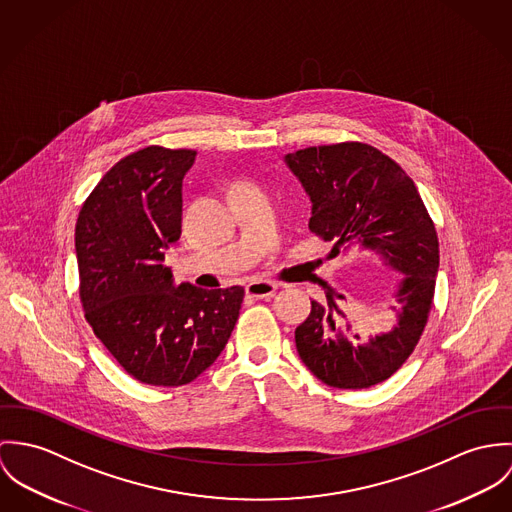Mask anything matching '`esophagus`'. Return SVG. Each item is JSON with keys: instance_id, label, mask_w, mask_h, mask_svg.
I'll use <instances>...</instances> for the list:
<instances>
[{"instance_id": "obj_1", "label": "esophagus", "mask_w": 512, "mask_h": 512, "mask_svg": "<svg viewBox=\"0 0 512 512\" xmlns=\"http://www.w3.org/2000/svg\"><path fill=\"white\" fill-rule=\"evenodd\" d=\"M277 288L279 286L271 283V281H255V283H249L245 286V292L251 298H271Z\"/></svg>"}]
</instances>
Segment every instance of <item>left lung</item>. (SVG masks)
<instances>
[{"label": "left lung", "instance_id": "8db88e82", "mask_svg": "<svg viewBox=\"0 0 512 512\" xmlns=\"http://www.w3.org/2000/svg\"><path fill=\"white\" fill-rule=\"evenodd\" d=\"M284 165L312 202L308 228L334 243L328 259L359 249L402 275L389 330L359 336L341 308L347 296L320 281L326 300H312L294 332L314 377L336 389H369L397 371L424 332L440 267L436 228L412 178L371 145L308 147L284 155Z\"/></svg>", "mask_w": 512, "mask_h": 512}]
</instances>
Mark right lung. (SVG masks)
I'll return each instance as SVG.
<instances>
[{
  "label": "right lung",
  "mask_w": 512,
  "mask_h": 512,
  "mask_svg": "<svg viewBox=\"0 0 512 512\" xmlns=\"http://www.w3.org/2000/svg\"><path fill=\"white\" fill-rule=\"evenodd\" d=\"M196 151L145 147L115 163L76 222L80 298L96 338L137 381L180 387L224 351L243 286L174 284L165 251L182 233V178Z\"/></svg>",
  "instance_id": "obj_1"
}]
</instances>
